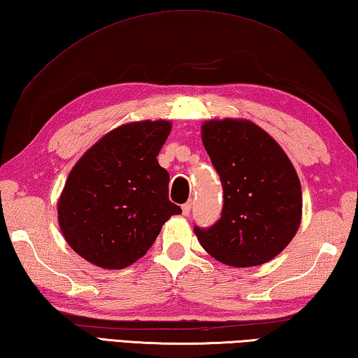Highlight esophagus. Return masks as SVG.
<instances>
[{
  "label": "esophagus",
  "instance_id": "1",
  "mask_svg": "<svg viewBox=\"0 0 358 358\" xmlns=\"http://www.w3.org/2000/svg\"><path fill=\"white\" fill-rule=\"evenodd\" d=\"M181 210H183V214L185 216H189L191 214V210H192V201L189 200V201H186V203L181 206Z\"/></svg>",
  "mask_w": 358,
  "mask_h": 358
}]
</instances>
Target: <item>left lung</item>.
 <instances>
[{
  "label": "left lung",
  "instance_id": "left-lung-1",
  "mask_svg": "<svg viewBox=\"0 0 358 358\" xmlns=\"http://www.w3.org/2000/svg\"><path fill=\"white\" fill-rule=\"evenodd\" d=\"M201 141L224 189L217 222L194 227L201 247L236 268L269 262L294 238L302 216L301 181L287 153L249 120L205 122Z\"/></svg>",
  "mask_w": 358,
  "mask_h": 358
}]
</instances>
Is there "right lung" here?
Here are the masks:
<instances>
[{"instance_id":"add662e5","label":"right lung","mask_w":358,"mask_h":358,"mask_svg":"<svg viewBox=\"0 0 358 358\" xmlns=\"http://www.w3.org/2000/svg\"><path fill=\"white\" fill-rule=\"evenodd\" d=\"M171 122L144 120L113 129L71 169L57 203L69 245L89 263L122 269L144 257L166 220L169 172L158 164Z\"/></svg>"}]
</instances>
